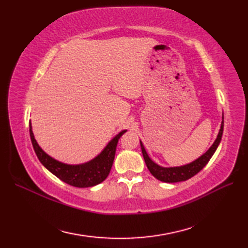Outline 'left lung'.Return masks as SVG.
<instances>
[{"label":"left lung","instance_id":"left-lung-1","mask_svg":"<svg viewBox=\"0 0 248 248\" xmlns=\"http://www.w3.org/2000/svg\"><path fill=\"white\" fill-rule=\"evenodd\" d=\"M222 132H223V117H222V122L220 125L218 136H217L215 141L213 142V145L209 148V150L206 153L200 156L198 159L188 164H185V166L174 167V168H163L158 166V164L155 163L151 158H150L149 155L146 152L144 145H142V142L140 140L141 153H142V156H144V159L147 164L148 170L156 179H158L159 181L167 182V183H176V182L186 181V180H188L194 175H197L198 172L201 170H202V168H204L209 162V160L211 159V157L215 153L216 149L218 147L219 142L221 140Z\"/></svg>","mask_w":248,"mask_h":248}]
</instances>
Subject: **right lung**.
<instances>
[{"instance_id":"obj_1","label":"right lung","mask_w":248,"mask_h":248,"mask_svg":"<svg viewBox=\"0 0 248 248\" xmlns=\"http://www.w3.org/2000/svg\"><path fill=\"white\" fill-rule=\"evenodd\" d=\"M127 130H122L112 139L101 153L95 158L81 164H67L58 161L46 154L37 144L32 130V125L30 122V137L34 148V151L40 162L46 167L51 174H54L63 182L74 187H92L101 183L108 176L112 162L115 159L116 148L121 138Z\"/></svg>"}]
</instances>
